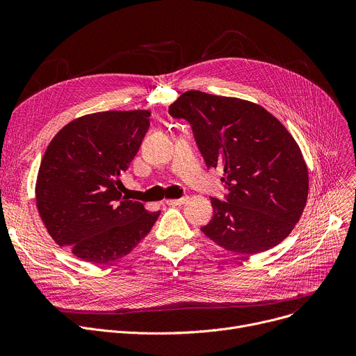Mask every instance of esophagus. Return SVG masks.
<instances>
[{
  "label": "esophagus",
  "instance_id": "obj_1",
  "mask_svg": "<svg viewBox=\"0 0 356 356\" xmlns=\"http://www.w3.org/2000/svg\"><path fill=\"white\" fill-rule=\"evenodd\" d=\"M188 202V197H180V199H167L165 200V204H168V207H179V204H183Z\"/></svg>",
  "mask_w": 356,
  "mask_h": 356
}]
</instances>
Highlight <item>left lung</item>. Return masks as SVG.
Segmentation results:
<instances>
[{"instance_id":"1","label":"left lung","mask_w":356,"mask_h":356,"mask_svg":"<svg viewBox=\"0 0 356 356\" xmlns=\"http://www.w3.org/2000/svg\"><path fill=\"white\" fill-rule=\"evenodd\" d=\"M168 114L186 120L199 152L220 167L225 200L211 197L213 216L200 231L232 252L258 254L280 244L306 207L307 167L284 125L257 104L188 90Z\"/></svg>"}]
</instances>
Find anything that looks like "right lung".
Segmentation results:
<instances>
[{
    "label": "right lung",
    "instance_id": "right-lung-1",
    "mask_svg": "<svg viewBox=\"0 0 356 356\" xmlns=\"http://www.w3.org/2000/svg\"><path fill=\"white\" fill-rule=\"evenodd\" d=\"M148 117L141 109L81 117L54 136L43 156L37 209L50 236L88 263L122 258L160 215L121 193V176L147 134Z\"/></svg>",
    "mask_w": 356,
    "mask_h": 356
}]
</instances>
